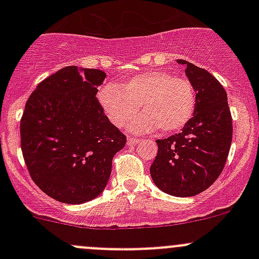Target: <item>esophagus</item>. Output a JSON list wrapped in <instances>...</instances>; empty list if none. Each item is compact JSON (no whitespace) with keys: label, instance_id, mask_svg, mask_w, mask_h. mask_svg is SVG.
<instances>
[{"label":"esophagus","instance_id":"esophagus-1","mask_svg":"<svg viewBox=\"0 0 259 259\" xmlns=\"http://www.w3.org/2000/svg\"><path fill=\"white\" fill-rule=\"evenodd\" d=\"M140 140L137 139V138H129V139H127V144L129 145H135V144H138Z\"/></svg>","mask_w":259,"mask_h":259}]
</instances>
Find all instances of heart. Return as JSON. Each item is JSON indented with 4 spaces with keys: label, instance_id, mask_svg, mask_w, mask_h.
<instances>
[{
    "label": "heart",
    "instance_id": "obj_1",
    "mask_svg": "<svg viewBox=\"0 0 259 259\" xmlns=\"http://www.w3.org/2000/svg\"><path fill=\"white\" fill-rule=\"evenodd\" d=\"M99 99L110 121L119 127L135 119L142 105L145 114L133 125L137 132L158 127L165 133L177 132L189 122L195 110L192 82L161 70L135 75L121 86L108 83Z\"/></svg>",
    "mask_w": 259,
    "mask_h": 259
}]
</instances>
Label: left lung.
<instances>
[{
  "instance_id": "left-lung-1",
  "label": "left lung",
  "mask_w": 259,
  "mask_h": 259,
  "mask_svg": "<svg viewBox=\"0 0 259 259\" xmlns=\"http://www.w3.org/2000/svg\"><path fill=\"white\" fill-rule=\"evenodd\" d=\"M185 74L195 95L192 119L178 134L158 139V154L150 166L156 187L174 197H193L208 189L221 176L233 135L227 93L207 70L185 60Z\"/></svg>"
}]
</instances>
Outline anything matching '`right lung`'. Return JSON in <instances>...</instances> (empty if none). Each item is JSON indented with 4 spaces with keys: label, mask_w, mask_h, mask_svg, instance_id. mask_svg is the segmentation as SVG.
I'll list each match as a JSON object with an SVG mask.
<instances>
[{
    "label": "right lung",
    "mask_w": 259,
    "mask_h": 259,
    "mask_svg": "<svg viewBox=\"0 0 259 259\" xmlns=\"http://www.w3.org/2000/svg\"><path fill=\"white\" fill-rule=\"evenodd\" d=\"M105 76L98 69L66 66L41 81L25 105L20 132L26 166L35 184L59 202L98 197L126 143L96 98Z\"/></svg>",
    "instance_id": "right-lung-1"
}]
</instances>
